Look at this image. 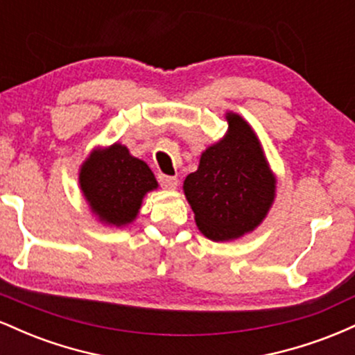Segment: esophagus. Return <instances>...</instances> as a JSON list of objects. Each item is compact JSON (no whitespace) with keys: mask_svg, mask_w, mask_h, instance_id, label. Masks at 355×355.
<instances>
[{"mask_svg":"<svg viewBox=\"0 0 355 355\" xmlns=\"http://www.w3.org/2000/svg\"><path fill=\"white\" fill-rule=\"evenodd\" d=\"M158 180H160V185L166 190H175L178 187V178L177 177H168V175H158Z\"/></svg>","mask_w":355,"mask_h":355,"instance_id":"esophagus-1","label":"esophagus"}]
</instances>
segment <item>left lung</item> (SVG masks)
Wrapping results in <instances>:
<instances>
[{
    "instance_id": "8db88e82",
    "label": "left lung",
    "mask_w": 355,
    "mask_h": 355,
    "mask_svg": "<svg viewBox=\"0 0 355 355\" xmlns=\"http://www.w3.org/2000/svg\"><path fill=\"white\" fill-rule=\"evenodd\" d=\"M225 135L203 150L198 168L183 180L195 223L214 242L254 232L277 197V175L255 130L235 112H225Z\"/></svg>"
}]
</instances>
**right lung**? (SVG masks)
<instances>
[{
  "label": "right lung",
  "mask_w": 355,
  "mask_h": 355,
  "mask_svg": "<svg viewBox=\"0 0 355 355\" xmlns=\"http://www.w3.org/2000/svg\"><path fill=\"white\" fill-rule=\"evenodd\" d=\"M78 185L96 222L115 229L135 222L146 193L158 189L150 166L120 141L88 153L80 165Z\"/></svg>",
  "instance_id": "right-lung-1"
}]
</instances>
